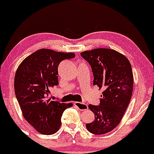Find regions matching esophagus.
<instances>
[{
    "mask_svg": "<svg viewBox=\"0 0 154 154\" xmlns=\"http://www.w3.org/2000/svg\"><path fill=\"white\" fill-rule=\"evenodd\" d=\"M74 105H75V107H77L80 110H86L88 109V104H85V103H83V102H79V101H75V102H74Z\"/></svg>",
    "mask_w": 154,
    "mask_h": 154,
    "instance_id": "34e87169",
    "label": "esophagus"
}]
</instances>
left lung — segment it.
<instances>
[{"label": "left lung", "mask_w": 154, "mask_h": 154, "mask_svg": "<svg viewBox=\"0 0 154 154\" xmlns=\"http://www.w3.org/2000/svg\"><path fill=\"white\" fill-rule=\"evenodd\" d=\"M92 67L93 85L102 89L100 104H90L95 120L86 125L88 131L101 135L118 126L131 101L134 75L129 60L122 53L107 48L81 53Z\"/></svg>", "instance_id": "left-lung-1"}]
</instances>
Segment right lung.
<instances>
[{
	"mask_svg": "<svg viewBox=\"0 0 154 154\" xmlns=\"http://www.w3.org/2000/svg\"><path fill=\"white\" fill-rule=\"evenodd\" d=\"M73 53H61L41 49L26 57L15 72V96L25 119L38 132L51 135L61 127L64 110L72 103H61L49 98L50 90L58 85V66Z\"/></svg>",
	"mask_w": 154,
	"mask_h": 154,
	"instance_id": "right-lung-1",
	"label": "right lung"
}]
</instances>
